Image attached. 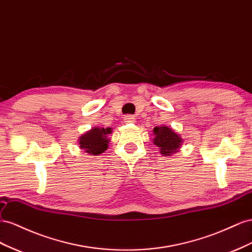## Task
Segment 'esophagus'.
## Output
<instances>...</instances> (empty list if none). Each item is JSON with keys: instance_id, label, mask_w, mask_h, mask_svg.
<instances>
[{"instance_id": "obj_1", "label": "esophagus", "mask_w": 252, "mask_h": 252, "mask_svg": "<svg viewBox=\"0 0 252 252\" xmlns=\"http://www.w3.org/2000/svg\"><path fill=\"white\" fill-rule=\"evenodd\" d=\"M124 120L125 122H126V124H134V122H136V118L132 116V115H126Z\"/></svg>"}]
</instances>
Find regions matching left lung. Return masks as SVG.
Returning a JSON list of instances; mask_svg holds the SVG:
<instances>
[{
    "label": "left lung",
    "instance_id": "8db88e82",
    "mask_svg": "<svg viewBox=\"0 0 252 252\" xmlns=\"http://www.w3.org/2000/svg\"><path fill=\"white\" fill-rule=\"evenodd\" d=\"M153 143L159 149L163 156H171L178 152L183 143V138L167 126H155L153 128Z\"/></svg>",
    "mask_w": 252,
    "mask_h": 252
}]
</instances>
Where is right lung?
<instances>
[{"label": "right lung", "instance_id": "right-lung-1", "mask_svg": "<svg viewBox=\"0 0 252 252\" xmlns=\"http://www.w3.org/2000/svg\"><path fill=\"white\" fill-rule=\"evenodd\" d=\"M111 133V127H93L79 137V146L90 155H99L109 147L110 139L107 138V135Z\"/></svg>", "mask_w": 252, "mask_h": 252}]
</instances>
